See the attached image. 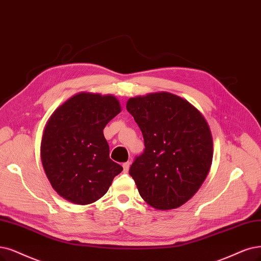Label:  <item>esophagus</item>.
Wrapping results in <instances>:
<instances>
[{"instance_id":"1","label":"esophagus","mask_w":261,"mask_h":261,"mask_svg":"<svg viewBox=\"0 0 261 261\" xmlns=\"http://www.w3.org/2000/svg\"><path fill=\"white\" fill-rule=\"evenodd\" d=\"M122 168H123V172L127 173L129 171V168H130V162H124L122 165Z\"/></svg>"}]
</instances>
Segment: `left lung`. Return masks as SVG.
<instances>
[{"label": "left lung", "mask_w": 261, "mask_h": 261, "mask_svg": "<svg viewBox=\"0 0 261 261\" xmlns=\"http://www.w3.org/2000/svg\"><path fill=\"white\" fill-rule=\"evenodd\" d=\"M127 110L143 133L145 150L129 170L141 197L167 211L192 198L213 160V138L204 116L167 91L130 98Z\"/></svg>", "instance_id": "obj_1"}]
</instances>
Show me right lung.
<instances>
[{
    "mask_svg": "<svg viewBox=\"0 0 261 261\" xmlns=\"http://www.w3.org/2000/svg\"><path fill=\"white\" fill-rule=\"evenodd\" d=\"M120 112L113 94L80 92L51 114L43 131L41 160L60 197L86 205L108 192L122 167L110 159L103 129Z\"/></svg>",
    "mask_w": 261,
    "mask_h": 261,
    "instance_id": "add662e5",
    "label": "right lung"
}]
</instances>
